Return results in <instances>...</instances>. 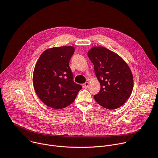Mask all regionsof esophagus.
<instances>
[{
	"label": "esophagus",
	"instance_id": "1",
	"mask_svg": "<svg viewBox=\"0 0 158 158\" xmlns=\"http://www.w3.org/2000/svg\"><path fill=\"white\" fill-rule=\"evenodd\" d=\"M88 85H89V83H88V82H85V83L83 84V87L86 89V88H88Z\"/></svg>",
	"mask_w": 158,
	"mask_h": 158
}]
</instances>
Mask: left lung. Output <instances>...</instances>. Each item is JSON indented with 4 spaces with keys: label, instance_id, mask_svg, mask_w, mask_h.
Segmentation results:
<instances>
[{
    "label": "left lung",
    "instance_id": "obj_1",
    "mask_svg": "<svg viewBox=\"0 0 158 158\" xmlns=\"http://www.w3.org/2000/svg\"><path fill=\"white\" fill-rule=\"evenodd\" d=\"M88 56L101 85L94 100L107 109L121 106L133 88V77L129 66L118 54L103 47H93L88 52Z\"/></svg>",
    "mask_w": 158,
    "mask_h": 158
}]
</instances>
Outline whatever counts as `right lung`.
Segmentation results:
<instances>
[{
    "mask_svg": "<svg viewBox=\"0 0 158 158\" xmlns=\"http://www.w3.org/2000/svg\"><path fill=\"white\" fill-rule=\"evenodd\" d=\"M74 52L72 46L48 48L36 63L33 74L34 89L40 100L50 108L61 109L68 106L82 88L73 80L69 67Z\"/></svg>",
    "mask_w": 158,
    "mask_h": 158,
    "instance_id": "right-lung-1",
    "label": "right lung"
}]
</instances>
